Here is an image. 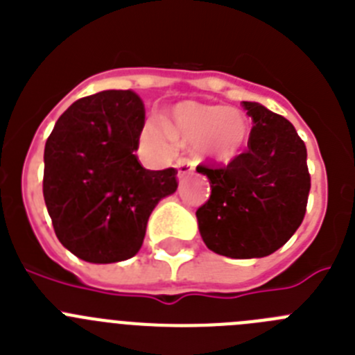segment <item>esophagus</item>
<instances>
[{
    "label": "esophagus",
    "mask_w": 355,
    "mask_h": 355,
    "mask_svg": "<svg viewBox=\"0 0 355 355\" xmlns=\"http://www.w3.org/2000/svg\"><path fill=\"white\" fill-rule=\"evenodd\" d=\"M175 168H178V178L183 180L184 174H190L193 171V162H190V159H180V162L175 163Z\"/></svg>",
    "instance_id": "34e87169"
}]
</instances>
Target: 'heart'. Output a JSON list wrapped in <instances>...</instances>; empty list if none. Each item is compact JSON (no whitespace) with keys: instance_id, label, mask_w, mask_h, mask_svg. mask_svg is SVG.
Here are the masks:
<instances>
[{"instance_id":"obj_1","label":"heart","mask_w":355,"mask_h":355,"mask_svg":"<svg viewBox=\"0 0 355 355\" xmlns=\"http://www.w3.org/2000/svg\"><path fill=\"white\" fill-rule=\"evenodd\" d=\"M144 137L163 147L168 139L181 144H197L205 156L216 162H229L240 155L249 139V121L240 110L181 103L175 106L167 126L158 121L147 122Z\"/></svg>"}]
</instances>
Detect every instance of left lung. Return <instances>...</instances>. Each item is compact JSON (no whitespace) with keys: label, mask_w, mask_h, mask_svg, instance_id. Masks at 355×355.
<instances>
[{"label":"left lung","mask_w":355,"mask_h":355,"mask_svg":"<svg viewBox=\"0 0 355 355\" xmlns=\"http://www.w3.org/2000/svg\"><path fill=\"white\" fill-rule=\"evenodd\" d=\"M241 105L254 124L249 149L224 167H197L208 175L211 196L196 215L209 250L233 259L265 258L302 224L311 175L293 124L259 103Z\"/></svg>","instance_id":"8db88e82"}]
</instances>
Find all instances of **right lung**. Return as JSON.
Segmentation results:
<instances>
[{"label":"right lung","instance_id":"right-lung-1","mask_svg":"<svg viewBox=\"0 0 355 355\" xmlns=\"http://www.w3.org/2000/svg\"><path fill=\"white\" fill-rule=\"evenodd\" d=\"M146 108L133 90L72 103L44 149L42 192L56 238L83 261L115 263L142 247L149 215L178 188V171L139 162Z\"/></svg>","mask_w":355,"mask_h":355}]
</instances>
